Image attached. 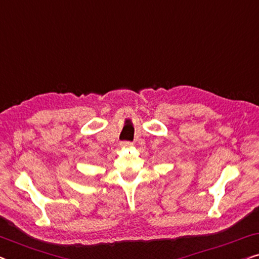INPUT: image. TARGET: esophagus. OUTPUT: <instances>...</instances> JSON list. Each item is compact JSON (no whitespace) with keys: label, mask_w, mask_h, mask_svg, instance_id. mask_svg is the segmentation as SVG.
I'll list each match as a JSON object with an SVG mask.
<instances>
[{"label":"esophagus","mask_w":259,"mask_h":259,"mask_svg":"<svg viewBox=\"0 0 259 259\" xmlns=\"http://www.w3.org/2000/svg\"><path fill=\"white\" fill-rule=\"evenodd\" d=\"M120 146H121V147H131V146H133V144L131 143V141H121V143H120Z\"/></svg>","instance_id":"1"}]
</instances>
